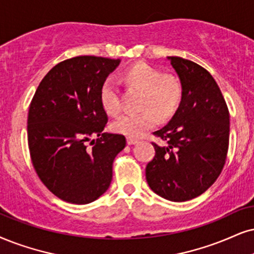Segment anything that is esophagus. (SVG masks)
Segmentation results:
<instances>
[{
    "label": "esophagus",
    "mask_w": 254,
    "mask_h": 254,
    "mask_svg": "<svg viewBox=\"0 0 254 254\" xmlns=\"http://www.w3.org/2000/svg\"><path fill=\"white\" fill-rule=\"evenodd\" d=\"M138 142H139V140L136 139V138H130V137L127 138V143L129 144V145H133V144H137Z\"/></svg>",
    "instance_id": "obj_1"
}]
</instances>
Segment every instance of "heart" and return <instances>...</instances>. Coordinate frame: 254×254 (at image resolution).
<instances>
[{"instance_id":"obj_1","label":"heart","mask_w":254,"mask_h":254,"mask_svg":"<svg viewBox=\"0 0 254 254\" xmlns=\"http://www.w3.org/2000/svg\"><path fill=\"white\" fill-rule=\"evenodd\" d=\"M121 81L129 89L140 91L137 114H127L112 124L116 132L130 138L140 137L158 123V116L168 120L175 114L182 99V85L177 77L159 71L146 63H136L121 76ZM101 102L111 116L121 112V97L116 84L108 79L102 86Z\"/></svg>"}]
</instances>
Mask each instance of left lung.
I'll list each match as a JSON object with an SVG mask.
<instances>
[{"label":"left lung","instance_id":"left-lung-1","mask_svg":"<svg viewBox=\"0 0 254 254\" xmlns=\"http://www.w3.org/2000/svg\"><path fill=\"white\" fill-rule=\"evenodd\" d=\"M182 84L181 104L164 127L153 132L166 143L155 146L146 165L150 189L171 201L193 199L217 181L229 150L230 114L211 73L192 61L168 57Z\"/></svg>","mask_w":254,"mask_h":254}]
</instances>
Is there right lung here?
Wrapping results in <instances>:
<instances>
[{
    "mask_svg": "<svg viewBox=\"0 0 254 254\" xmlns=\"http://www.w3.org/2000/svg\"><path fill=\"white\" fill-rule=\"evenodd\" d=\"M120 63L96 56L63 61L44 76L29 107L34 169L64 201L89 204L110 186L112 163L127 140L123 134L103 132L108 115L101 90Z\"/></svg>",
    "mask_w": 254,
    "mask_h": 254,
    "instance_id": "right-lung-1",
    "label": "right lung"
}]
</instances>
